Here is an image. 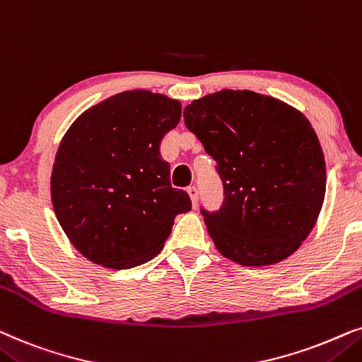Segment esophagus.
Returning a JSON list of instances; mask_svg holds the SVG:
<instances>
[{
  "mask_svg": "<svg viewBox=\"0 0 362 362\" xmlns=\"http://www.w3.org/2000/svg\"><path fill=\"white\" fill-rule=\"evenodd\" d=\"M187 192H189L192 204H194V206H197V202H199V189H197L195 185H190L189 189H187Z\"/></svg>",
  "mask_w": 362,
  "mask_h": 362,
  "instance_id": "1",
  "label": "esophagus"
}]
</instances>
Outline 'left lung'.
Instances as JSON below:
<instances>
[{
  "instance_id": "8db88e82",
  "label": "left lung",
  "mask_w": 362,
  "mask_h": 362,
  "mask_svg": "<svg viewBox=\"0 0 362 362\" xmlns=\"http://www.w3.org/2000/svg\"><path fill=\"white\" fill-rule=\"evenodd\" d=\"M184 120L223 184L220 210L200 209L216 250L243 267L295 253L326 194L325 156L305 115L268 95L223 89L187 105Z\"/></svg>"
}]
</instances>
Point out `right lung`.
<instances>
[{
  "instance_id": "obj_1",
  "label": "right lung",
  "mask_w": 362,
  "mask_h": 362,
  "mask_svg": "<svg viewBox=\"0 0 362 362\" xmlns=\"http://www.w3.org/2000/svg\"><path fill=\"white\" fill-rule=\"evenodd\" d=\"M182 105L151 90H127L81 115L62 137L51 173V200L71 243L90 262L127 269L165 243L177 215L192 209L170 185L160 142Z\"/></svg>"
}]
</instances>
